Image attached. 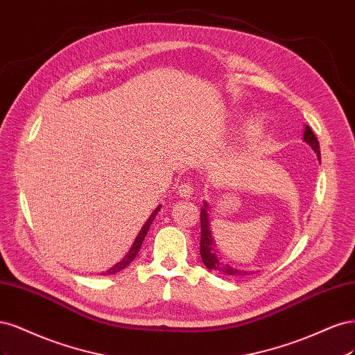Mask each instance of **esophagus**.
<instances>
[{"label":"esophagus","instance_id":"obj_1","mask_svg":"<svg viewBox=\"0 0 355 355\" xmlns=\"http://www.w3.org/2000/svg\"><path fill=\"white\" fill-rule=\"evenodd\" d=\"M177 193L180 198H184V199H190L193 196V186L191 182L186 181V182H181V184L177 187Z\"/></svg>","mask_w":355,"mask_h":355}]
</instances>
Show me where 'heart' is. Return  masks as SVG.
<instances>
[{"instance_id":"b5f03b06","label":"heart","mask_w":355,"mask_h":355,"mask_svg":"<svg viewBox=\"0 0 355 355\" xmlns=\"http://www.w3.org/2000/svg\"><path fill=\"white\" fill-rule=\"evenodd\" d=\"M267 131V121L261 116L250 118L245 128H243V137L248 143H257L262 139V135Z\"/></svg>"}]
</instances>
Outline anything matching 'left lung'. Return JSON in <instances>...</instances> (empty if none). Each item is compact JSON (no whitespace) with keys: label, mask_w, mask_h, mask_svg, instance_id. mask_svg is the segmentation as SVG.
Instances as JSON below:
<instances>
[{"label":"left lung","mask_w":355,"mask_h":355,"mask_svg":"<svg viewBox=\"0 0 355 355\" xmlns=\"http://www.w3.org/2000/svg\"><path fill=\"white\" fill-rule=\"evenodd\" d=\"M304 141L313 148V152L320 159V144L317 137L314 135L313 130L305 125L304 127ZM200 227H202V237H200V257L205 267L208 270H214L216 272L227 274V276H248L252 271L239 270L230 264H227L224 261V257L221 255L218 246L212 234L211 228V216H209V205L207 200H203V207L200 208Z\"/></svg>","instance_id":"obj_1"}]
</instances>
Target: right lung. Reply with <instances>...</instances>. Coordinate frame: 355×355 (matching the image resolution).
<instances>
[{
  "label": "right lung",
  "mask_w": 355,
  "mask_h": 355,
  "mask_svg": "<svg viewBox=\"0 0 355 355\" xmlns=\"http://www.w3.org/2000/svg\"><path fill=\"white\" fill-rule=\"evenodd\" d=\"M159 211H161V205H159V207H156L155 211L152 212V215L148 216L147 221H146L144 225L141 227L140 233L137 234V237H135V240H134V243L131 245V248H130V250L127 252V255H125L119 262H116L115 266L110 267L107 271H103V272H100V274H103V276H109V274H116V272L122 271L123 268H127V267L131 264V262L135 259L137 254H139V250H140V248H141V245H143V240H144V237H146V234H147V232H148V228H150V225H152V223H153V220H155V216L157 215Z\"/></svg>",
  "instance_id": "add662e5"
}]
</instances>
